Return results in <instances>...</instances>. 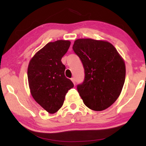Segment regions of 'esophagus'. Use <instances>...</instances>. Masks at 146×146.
<instances>
[{
  "mask_svg": "<svg viewBox=\"0 0 146 146\" xmlns=\"http://www.w3.org/2000/svg\"><path fill=\"white\" fill-rule=\"evenodd\" d=\"M71 80V81L73 82V84H75V78H72Z\"/></svg>",
  "mask_w": 146,
  "mask_h": 146,
  "instance_id": "esophagus-1",
  "label": "esophagus"
}]
</instances>
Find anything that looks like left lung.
Listing matches in <instances>:
<instances>
[{"label": "left lung", "instance_id": "1", "mask_svg": "<svg viewBox=\"0 0 146 146\" xmlns=\"http://www.w3.org/2000/svg\"><path fill=\"white\" fill-rule=\"evenodd\" d=\"M73 49L84 68V82L77 86L84 104L95 111L106 109L117 100L124 84V61L106 41L78 39Z\"/></svg>", "mask_w": 146, "mask_h": 146}]
</instances>
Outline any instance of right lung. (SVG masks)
Returning <instances> with one entry per match:
<instances>
[{"label": "right lung", "mask_w": 146, "mask_h": 146, "mask_svg": "<svg viewBox=\"0 0 146 146\" xmlns=\"http://www.w3.org/2000/svg\"><path fill=\"white\" fill-rule=\"evenodd\" d=\"M71 42L57 40L48 42L30 60L27 70L31 95L38 104L49 113H55L62 106L65 95L74 86L64 75L62 58Z\"/></svg>", "instance_id": "1"}]
</instances>
